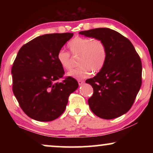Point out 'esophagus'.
Masks as SVG:
<instances>
[{
    "mask_svg": "<svg viewBox=\"0 0 153 153\" xmlns=\"http://www.w3.org/2000/svg\"><path fill=\"white\" fill-rule=\"evenodd\" d=\"M78 83H79V85H83V83H84V81H83V80H78Z\"/></svg>",
    "mask_w": 153,
    "mask_h": 153,
    "instance_id": "34e87169",
    "label": "esophagus"
}]
</instances>
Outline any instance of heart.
Masks as SVG:
<instances>
[{
	"label": "heart",
	"mask_w": 153,
	"mask_h": 153,
	"mask_svg": "<svg viewBox=\"0 0 153 153\" xmlns=\"http://www.w3.org/2000/svg\"><path fill=\"white\" fill-rule=\"evenodd\" d=\"M68 48L72 55H79L78 64L80 66L68 73V76L73 78L84 79L92 72H100L107 59V47L100 39L76 37L69 42ZM57 60L64 70H70L72 68L70 55L63 50L58 52Z\"/></svg>",
	"instance_id": "heart-1"
}]
</instances>
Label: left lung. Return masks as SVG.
Instances as JSON below:
<instances>
[{
	"label": "left lung",
	"mask_w": 153,
	"mask_h": 153,
	"mask_svg": "<svg viewBox=\"0 0 153 153\" xmlns=\"http://www.w3.org/2000/svg\"><path fill=\"white\" fill-rule=\"evenodd\" d=\"M100 39L107 47L104 68L85 82L93 88L88 104L93 114L110 120L126 114L133 105L141 86L142 65L139 54L127 37L107 28L79 32Z\"/></svg>",
	"instance_id": "8db88e82"
}]
</instances>
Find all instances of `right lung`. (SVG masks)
Wrapping results in <instances>:
<instances>
[{
    "mask_svg": "<svg viewBox=\"0 0 153 153\" xmlns=\"http://www.w3.org/2000/svg\"><path fill=\"white\" fill-rule=\"evenodd\" d=\"M73 33L46 34L23 45L12 68V91L20 107L30 118L41 122L58 118L79 83L68 76L62 82L63 68L57 53Z\"/></svg>",
    "mask_w": 153,
    "mask_h": 153,
    "instance_id": "add662e5",
    "label": "right lung"
}]
</instances>
